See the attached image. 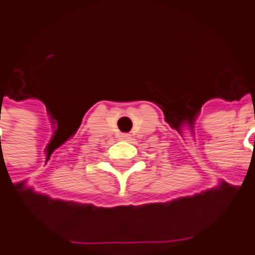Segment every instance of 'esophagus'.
I'll list each match as a JSON object with an SVG mask.
<instances>
[{
  "label": "esophagus",
  "mask_w": 255,
  "mask_h": 255,
  "mask_svg": "<svg viewBox=\"0 0 255 255\" xmlns=\"http://www.w3.org/2000/svg\"><path fill=\"white\" fill-rule=\"evenodd\" d=\"M119 137L122 138V140H129V138H130V134H128V133H122Z\"/></svg>",
  "instance_id": "obj_1"
}]
</instances>
